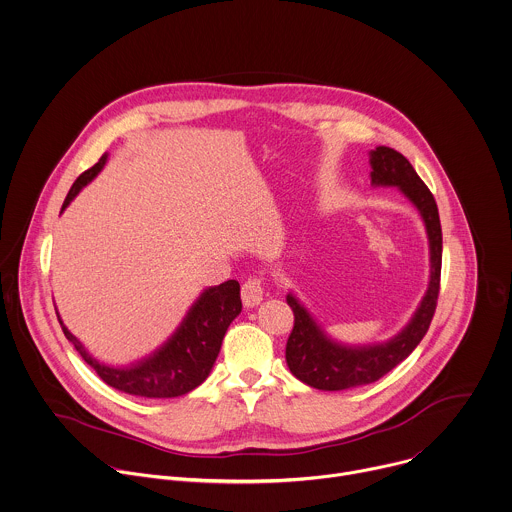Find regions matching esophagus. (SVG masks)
Segmentation results:
<instances>
[{"instance_id": "esophagus-1", "label": "esophagus", "mask_w": 512, "mask_h": 512, "mask_svg": "<svg viewBox=\"0 0 512 512\" xmlns=\"http://www.w3.org/2000/svg\"><path fill=\"white\" fill-rule=\"evenodd\" d=\"M264 298V280L260 276H252L242 284V302L246 308H254Z\"/></svg>"}]
</instances>
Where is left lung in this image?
<instances>
[{
  "mask_svg": "<svg viewBox=\"0 0 512 512\" xmlns=\"http://www.w3.org/2000/svg\"><path fill=\"white\" fill-rule=\"evenodd\" d=\"M371 169L373 184L399 186L401 192L419 208L431 248V282L409 326L393 340L367 347H347L330 340L310 318L306 308L288 294L286 300L294 312V328L286 343L288 367L300 381L322 391H340L373 383L389 373L423 340L437 308L443 258V234L437 202L427 184L401 153L389 147H377L371 151Z\"/></svg>",
  "mask_w": 512,
  "mask_h": 512,
  "instance_id": "left-lung-1",
  "label": "left lung"
}]
</instances>
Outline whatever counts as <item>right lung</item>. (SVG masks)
Instances as JSON below:
<instances>
[{"mask_svg": "<svg viewBox=\"0 0 512 512\" xmlns=\"http://www.w3.org/2000/svg\"><path fill=\"white\" fill-rule=\"evenodd\" d=\"M107 155L99 159L89 171L83 172L71 186L63 208L79 194V190L91 182L97 172L103 169ZM61 208V210H63ZM242 300H240V284L236 280H228L220 286L208 288L198 302L190 308L188 316L184 318L182 326L176 334L167 341L157 353L149 359L129 367V369H115L109 365L99 363L93 359L79 340L65 328V338L75 345L87 365L111 387L125 391L129 395L141 397H178L194 387H198L210 373L224 334L232 320L240 314ZM61 324V320H59Z\"/></svg>", "mask_w": 512, "mask_h": 512, "instance_id": "add662e5", "label": "right lung"}]
</instances>
